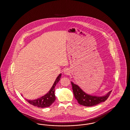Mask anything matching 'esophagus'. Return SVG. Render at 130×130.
I'll return each instance as SVG.
<instances>
[{
  "mask_svg": "<svg viewBox=\"0 0 130 130\" xmlns=\"http://www.w3.org/2000/svg\"><path fill=\"white\" fill-rule=\"evenodd\" d=\"M64 74H66V75H69L70 74V71L68 69H66L64 70Z\"/></svg>",
  "mask_w": 130,
  "mask_h": 130,
  "instance_id": "obj_1",
  "label": "esophagus"
}]
</instances>
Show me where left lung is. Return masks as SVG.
<instances>
[{"mask_svg": "<svg viewBox=\"0 0 130 130\" xmlns=\"http://www.w3.org/2000/svg\"><path fill=\"white\" fill-rule=\"evenodd\" d=\"M71 84L75 99L79 104L84 106L92 107L104 102L109 98L111 92V91L102 96L92 95L85 93L79 87L73 82H71Z\"/></svg>", "mask_w": 130, "mask_h": 130, "instance_id": "left-lung-1", "label": "left lung"}]
</instances>
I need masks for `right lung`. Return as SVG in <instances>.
<instances>
[{
	"instance_id": "1",
	"label": "right lung",
	"mask_w": 130,
	"mask_h": 130,
	"mask_svg": "<svg viewBox=\"0 0 130 130\" xmlns=\"http://www.w3.org/2000/svg\"><path fill=\"white\" fill-rule=\"evenodd\" d=\"M61 76V74H59L57 77L54 84L50 90L49 92L42 97L35 100H27L30 104L37 106L39 108L48 107L52 105L56 100V96L55 94V88L56 84L59 82ZM22 96V94H21Z\"/></svg>"
}]
</instances>
